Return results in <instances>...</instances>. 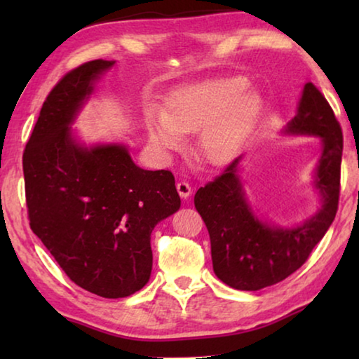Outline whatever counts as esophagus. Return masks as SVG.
Listing matches in <instances>:
<instances>
[{
	"label": "esophagus",
	"mask_w": 359,
	"mask_h": 359,
	"mask_svg": "<svg viewBox=\"0 0 359 359\" xmlns=\"http://www.w3.org/2000/svg\"><path fill=\"white\" fill-rule=\"evenodd\" d=\"M177 191H179V194L182 198H188L191 194V185L188 184V182H185V180H180V182H177Z\"/></svg>",
	"instance_id": "esophagus-1"
}]
</instances>
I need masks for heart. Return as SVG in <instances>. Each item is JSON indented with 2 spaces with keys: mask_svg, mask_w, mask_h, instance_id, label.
Wrapping results in <instances>:
<instances>
[{
  "mask_svg": "<svg viewBox=\"0 0 359 359\" xmlns=\"http://www.w3.org/2000/svg\"><path fill=\"white\" fill-rule=\"evenodd\" d=\"M247 87L245 79L234 77L175 93L163 114H147L151 144L174 150L180 145V135L203 130L199 149L205 160L214 165L228 161L261 109L258 93Z\"/></svg>",
  "mask_w": 359,
  "mask_h": 359,
  "instance_id": "obj_1",
  "label": "heart"
}]
</instances>
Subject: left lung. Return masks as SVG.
Listing matches in <instances>:
<instances>
[{"instance_id":"1","label":"left lung","mask_w":359,"mask_h":359,"mask_svg":"<svg viewBox=\"0 0 359 359\" xmlns=\"http://www.w3.org/2000/svg\"><path fill=\"white\" fill-rule=\"evenodd\" d=\"M287 133L323 139V154L315 174L323 205L311 220L290 229L259 222L245 201L238 177L242 156L194 194V208L209 231L214 272L231 288L257 291L285 280L306 263L337 214L342 128L330 102L312 82L304 87Z\"/></svg>"}]
</instances>
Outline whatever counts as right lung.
I'll list each match as a JSON object with an SVG mask.
<instances>
[{"instance_id": "add662e5", "label": "right lung", "mask_w": 359, "mask_h": 359, "mask_svg": "<svg viewBox=\"0 0 359 359\" xmlns=\"http://www.w3.org/2000/svg\"><path fill=\"white\" fill-rule=\"evenodd\" d=\"M114 62L93 60L57 82L23 151L29 228L79 287L107 299L149 282L150 234L180 208L171 171H145L125 145L85 149L72 123Z\"/></svg>"}]
</instances>
